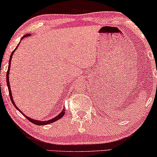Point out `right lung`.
Wrapping results in <instances>:
<instances>
[{
    "instance_id": "right-lung-1",
    "label": "right lung",
    "mask_w": 157,
    "mask_h": 157,
    "mask_svg": "<svg viewBox=\"0 0 157 157\" xmlns=\"http://www.w3.org/2000/svg\"><path fill=\"white\" fill-rule=\"evenodd\" d=\"M30 34H26L25 35H24V37H23L21 39V40H23V38H24V37H28V36H30ZM19 46V45H18ZM17 46V47H18ZM17 49V48H15V49L12 51V53H11V56H10V61H9V67H8V69H7V75H6V77H7V88H8V90H9V93H10V99H11V101H12V104H13V105L14 106H15V108H16V109H17V110H19V111H20V110L18 109L17 108V106H16V105H15V104H14V101H13V99H12V92H11V89H10V81H9V71H10V64H11V60H12V56H13V53H14V52L15 51V50ZM21 113V111H20ZM65 109H63V111H62L60 114H59L58 116H56V117H54V118H53V119H51V120H47V121H39V120H34V119H32V118H30V117H27V116H25V115H24V114H23L24 115V116L27 118V119L29 120V121L30 122H32V123H33V124H37V125H45V124H51V123H52V122H56V121H57V120H60V118H62L63 117V116H64V115H65Z\"/></svg>"
}]
</instances>
